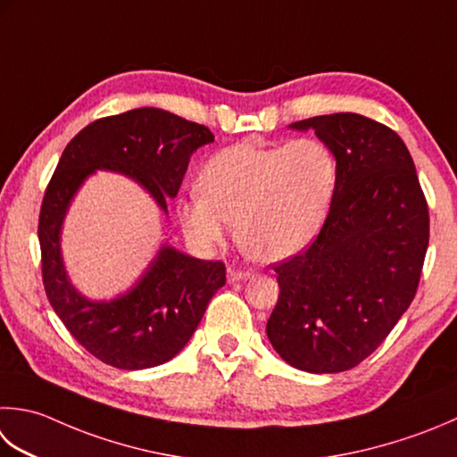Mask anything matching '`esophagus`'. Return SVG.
Instances as JSON below:
<instances>
[{
  "instance_id": "1",
  "label": "esophagus",
  "mask_w": 457,
  "mask_h": 457,
  "mask_svg": "<svg viewBox=\"0 0 457 457\" xmlns=\"http://www.w3.org/2000/svg\"><path fill=\"white\" fill-rule=\"evenodd\" d=\"M249 275H252L249 271H241V270H236V267H231V270L228 271V281H229V283L244 281V279H247Z\"/></svg>"
}]
</instances>
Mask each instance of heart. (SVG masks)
<instances>
[{"label": "heart", "mask_w": 457, "mask_h": 457, "mask_svg": "<svg viewBox=\"0 0 457 457\" xmlns=\"http://www.w3.org/2000/svg\"><path fill=\"white\" fill-rule=\"evenodd\" d=\"M198 182V190L178 202L186 236L195 245H220L236 221L237 241L249 253L281 262L305 249L323 228L338 162L320 138L244 140L205 160Z\"/></svg>", "instance_id": "heart-1"}]
</instances>
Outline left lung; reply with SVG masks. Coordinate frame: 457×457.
Wrapping results in <instances>:
<instances>
[{"mask_svg":"<svg viewBox=\"0 0 457 457\" xmlns=\"http://www.w3.org/2000/svg\"><path fill=\"white\" fill-rule=\"evenodd\" d=\"M338 162L328 216L305 252L275 265L267 337L285 362L325 374L370 356L412 303L430 239L428 202L398 134L354 112L293 122Z\"/></svg>","mask_w":457,"mask_h":457,"instance_id":"left-lung-1","label":"left lung"}]
</instances>
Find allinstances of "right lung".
<instances>
[{"label":"right lung","mask_w":457,"mask_h":457,"mask_svg":"<svg viewBox=\"0 0 457 457\" xmlns=\"http://www.w3.org/2000/svg\"><path fill=\"white\" fill-rule=\"evenodd\" d=\"M213 142L204 124L162 109H134L88 124L62 150L39 213L43 285L53 311L95 359L122 370L164 364L182 351L210 299L226 285V265L162 245L132 289L88 301L69 281L61 226L73 195L95 170L137 180L168 212L195 150Z\"/></svg>","instance_id":"add662e5"}]
</instances>
